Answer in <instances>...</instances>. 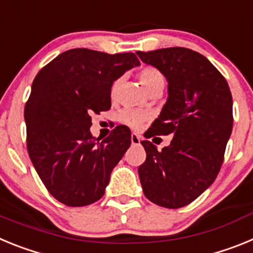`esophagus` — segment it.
Masks as SVG:
<instances>
[{
	"mask_svg": "<svg viewBox=\"0 0 253 253\" xmlns=\"http://www.w3.org/2000/svg\"><path fill=\"white\" fill-rule=\"evenodd\" d=\"M130 140H131V144H133V146H138V144H140V142L143 140V138L140 137V135H138L137 133H133L130 135Z\"/></svg>",
	"mask_w": 253,
	"mask_h": 253,
	"instance_id": "1",
	"label": "esophagus"
}]
</instances>
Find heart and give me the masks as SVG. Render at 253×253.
<instances>
[{
    "mask_svg": "<svg viewBox=\"0 0 253 253\" xmlns=\"http://www.w3.org/2000/svg\"><path fill=\"white\" fill-rule=\"evenodd\" d=\"M138 77H139V81L142 84V86L146 88L147 92H149L151 90L156 88V87H160L165 84V77H163L162 72L160 69H157L156 67L152 66H144L139 69L138 72ZM120 80H115V81L111 84L110 86V97L111 99H115L118 90H119ZM119 119L122 120L124 124H126L128 126L133 129L140 128L144 123L148 120V114L144 113V111L139 110H130V109H125L120 113Z\"/></svg>",
    "mask_w": 253,
    "mask_h": 253,
    "instance_id": "b5f03b06",
    "label": "heart"
}]
</instances>
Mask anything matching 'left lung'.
<instances>
[{"label":"left lung","instance_id":"obj_1","mask_svg":"<svg viewBox=\"0 0 253 253\" xmlns=\"http://www.w3.org/2000/svg\"><path fill=\"white\" fill-rule=\"evenodd\" d=\"M137 54L169 82V99L147 138L173 135L162 151L140 142L147 153L138 169L140 184L152 203L177 209L202 195L220 171L233 128L232 93L222 73L198 51L173 46Z\"/></svg>","mask_w":253,"mask_h":253}]
</instances>
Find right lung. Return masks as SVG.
<instances>
[{
  "label": "right lung",
  "mask_w": 253,
  "mask_h": 253,
  "mask_svg": "<svg viewBox=\"0 0 253 253\" xmlns=\"http://www.w3.org/2000/svg\"><path fill=\"white\" fill-rule=\"evenodd\" d=\"M139 60L76 48L40 69L26 101L29 157L50 195L67 207L104 196L110 173L130 147V130L116 126L102 142L90 133L91 114L111 106L110 86Z\"/></svg>",
  "instance_id": "obj_1"
}]
</instances>
